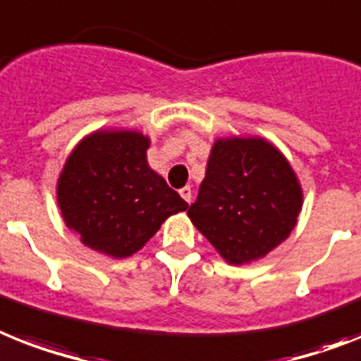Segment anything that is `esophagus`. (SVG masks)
<instances>
[{
  "label": "esophagus",
  "mask_w": 361,
  "mask_h": 361,
  "mask_svg": "<svg viewBox=\"0 0 361 361\" xmlns=\"http://www.w3.org/2000/svg\"><path fill=\"white\" fill-rule=\"evenodd\" d=\"M178 193H180V197H183L184 201L188 202V204L192 202V188H190V186L180 188V190H178Z\"/></svg>",
  "instance_id": "1"
}]
</instances>
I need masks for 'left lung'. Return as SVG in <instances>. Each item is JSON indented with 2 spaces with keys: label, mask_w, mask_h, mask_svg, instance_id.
Instances as JSON below:
<instances>
[{
  "label": "left lung",
  "mask_w": 361,
  "mask_h": 361,
  "mask_svg": "<svg viewBox=\"0 0 361 361\" xmlns=\"http://www.w3.org/2000/svg\"><path fill=\"white\" fill-rule=\"evenodd\" d=\"M302 190L290 162L264 138L217 140L188 216L232 266L264 258L290 236Z\"/></svg>",
  "instance_id": "8db88e82"
}]
</instances>
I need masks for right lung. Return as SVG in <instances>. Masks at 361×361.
<instances>
[{
  "label": "right lung",
  "instance_id": "obj_1",
  "mask_svg": "<svg viewBox=\"0 0 361 361\" xmlns=\"http://www.w3.org/2000/svg\"><path fill=\"white\" fill-rule=\"evenodd\" d=\"M149 138L136 130H95L77 144L56 183L68 228L94 251L127 258L188 202L147 164Z\"/></svg>",
  "mask_w": 361,
  "mask_h": 361
}]
</instances>
